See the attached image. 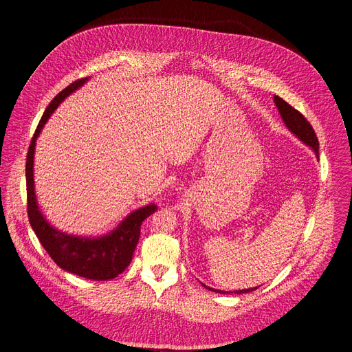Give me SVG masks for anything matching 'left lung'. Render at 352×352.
<instances>
[{
  "label": "left lung",
  "instance_id": "obj_1",
  "mask_svg": "<svg viewBox=\"0 0 352 352\" xmlns=\"http://www.w3.org/2000/svg\"><path fill=\"white\" fill-rule=\"evenodd\" d=\"M274 102L280 113V118L283 120V122L286 124V126L289 128V131H292L301 142H304L307 146L312 147L316 157H318V139L316 136V132L311 125V122L304 118L302 113H300L297 109H294L292 105H289L285 100H282L278 96H274ZM205 286V285H204ZM206 289L216 292V293H228V292H223V290H216L212 287L205 286ZM258 287H251V289H244V290H234L230 293H234V294H241V293H248V292H254Z\"/></svg>",
  "mask_w": 352,
  "mask_h": 352
}]
</instances>
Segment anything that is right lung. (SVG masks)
Listing matches in <instances>:
<instances>
[{"label":"right lung","instance_id":"right-lung-1","mask_svg":"<svg viewBox=\"0 0 352 352\" xmlns=\"http://www.w3.org/2000/svg\"><path fill=\"white\" fill-rule=\"evenodd\" d=\"M87 78L78 79L63 89L47 107L40 118L38 128L31 140L27 164V204L28 219L32 230L51 259L63 270L96 280H108L122 273L132 261V255L140 237L142 223L157 210V205L150 204L126 216L111 234L89 239L65 234L55 230L41 214L35 195L34 184V154L36 139L44 124L59 107V104L80 87Z\"/></svg>","mask_w":352,"mask_h":352}]
</instances>
